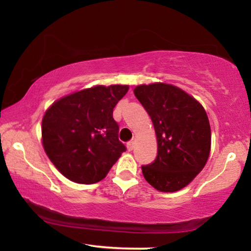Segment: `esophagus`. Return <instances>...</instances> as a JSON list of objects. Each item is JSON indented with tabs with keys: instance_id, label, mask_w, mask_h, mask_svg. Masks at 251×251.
Returning a JSON list of instances; mask_svg holds the SVG:
<instances>
[{
	"instance_id": "34e87169",
	"label": "esophagus",
	"mask_w": 251,
	"mask_h": 251,
	"mask_svg": "<svg viewBox=\"0 0 251 251\" xmlns=\"http://www.w3.org/2000/svg\"><path fill=\"white\" fill-rule=\"evenodd\" d=\"M126 149H128V151H130V152H131V151L135 149V142L126 143Z\"/></svg>"
}]
</instances>
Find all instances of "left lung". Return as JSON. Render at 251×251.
Segmentation results:
<instances>
[{
	"label": "left lung",
	"instance_id": "obj_1",
	"mask_svg": "<svg viewBox=\"0 0 251 251\" xmlns=\"http://www.w3.org/2000/svg\"><path fill=\"white\" fill-rule=\"evenodd\" d=\"M133 94L152 119L157 140L156 159L142 167L144 177L157 191H179L208 161L211 130L207 113L197 99L173 84H142Z\"/></svg>",
	"mask_w": 251,
	"mask_h": 251
}]
</instances>
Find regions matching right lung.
<instances>
[{
	"label": "right lung",
	"instance_id": "add662e5",
	"mask_svg": "<svg viewBox=\"0 0 251 251\" xmlns=\"http://www.w3.org/2000/svg\"><path fill=\"white\" fill-rule=\"evenodd\" d=\"M128 85H96L54 101L42 120V144L60 174L78 184L104 179L126 146L113 109Z\"/></svg>",
	"mask_w": 251,
	"mask_h": 251
}]
</instances>
